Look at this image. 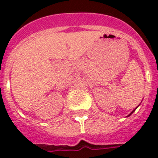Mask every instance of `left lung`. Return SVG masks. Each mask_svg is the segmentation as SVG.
Wrapping results in <instances>:
<instances>
[{
    "label": "left lung",
    "mask_w": 158,
    "mask_h": 158,
    "mask_svg": "<svg viewBox=\"0 0 158 158\" xmlns=\"http://www.w3.org/2000/svg\"><path fill=\"white\" fill-rule=\"evenodd\" d=\"M135 109H136V108H135ZM135 110H133L132 112L130 113V115H131V114H132V113H133V112H134V111H135ZM129 115H128V116H129Z\"/></svg>",
    "instance_id": "1"
}]
</instances>
